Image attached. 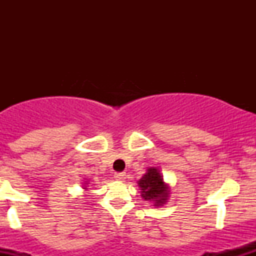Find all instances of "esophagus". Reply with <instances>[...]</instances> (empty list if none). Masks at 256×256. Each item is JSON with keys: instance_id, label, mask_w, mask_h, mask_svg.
I'll return each instance as SVG.
<instances>
[{"instance_id": "1", "label": "esophagus", "mask_w": 256, "mask_h": 256, "mask_svg": "<svg viewBox=\"0 0 256 256\" xmlns=\"http://www.w3.org/2000/svg\"><path fill=\"white\" fill-rule=\"evenodd\" d=\"M114 178L116 179V180H120V182H124L126 179V173L125 172H120V173H116L114 174Z\"/></svg>"}]
</instances>
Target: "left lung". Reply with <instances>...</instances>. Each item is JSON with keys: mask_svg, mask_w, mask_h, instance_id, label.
Listing matches in <instances>:
<instances>
[{"mask_svg": "<svg viewBox=\"0 0 256 256\" xmlns=\"http://www.w3.org/2000/svg\"><path fill=\"white\" fill-rule=\"evenodd\" d=\"M140 190V196L144 201L150 202L154 207H161L168 202L170 184L165 183L164 176L156 167H149L143 177L137 182Z\"/></svg>", "mask_w": 256, "mask_h": 256, "instance_id": "8db88e82", "label": "left lung"}]
</instances>
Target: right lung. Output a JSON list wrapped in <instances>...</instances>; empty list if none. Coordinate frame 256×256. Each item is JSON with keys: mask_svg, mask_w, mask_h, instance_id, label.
Instances as JSON below:
<instances>
[{"mask_svg": "<svg viewBox=\"0 0 256 256\" xmlns=\"http://www.w3.org/2000/svg\"><path fill=\"white\" fill-rule=\"evenodd\" d=\"M88 184H89V182L84 180V183H83V189H85V190L88 189Z\"/></svg>", "mask_w": 256, "mask_h": 256, "instance_id": "add662e5", "label": "right lung"}]
</instances>
